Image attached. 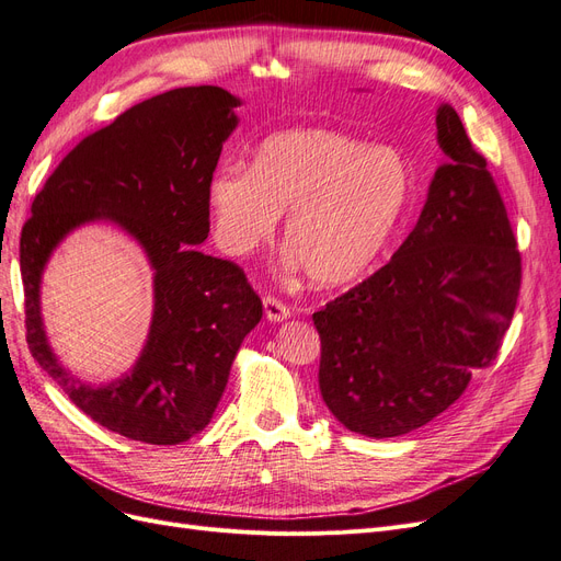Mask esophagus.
Masks as SVG:
<instances>
[{
  "label": "esophagus",
  "mask_w": 561,
  "mask_h": 561,
  "mask_svg": "<svg viewBox=\"0 0 561 561\" xmlns=\"http://www.w3.org/2000/svg\"><path fill=\"white\" fill-rule=\"evenodd\" d=\"M290 313H293L290 307H285L280 299H276V297H266L264 299V316H266V320L283 322V320L290 318Z\"/></svg>",
  "instance_id": "esophagus-1"
}]
</instances>
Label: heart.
<instances>
[{"label": "heart", "instance_id": "obj_1", "mask_svg": "<svg viewBox=\"0 0 561 561\" xmlns=\"http://www.w3.org/2000/svg\"><path fill=\"white\" fill-rule=\"evenodd\" d=\"M410 165L388 147L309 128L266 138L250 168L225 163L206 198L215 241L243 257L276 233L316 285L358 280L377 264L410 203Z\"/></svg>", "mask_w": 561, "mask_h": 561}]
</instances>
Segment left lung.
<instances>
[{
	"instance_id": "obj_1",
	"label": "left lung",
	"mask_w": 561,
	"mask_h": 561,
	"mask_svg": "<svg viewBox=\"0 0 561 561\" xmlns=\"http://www.w3.org/2000/svg\"><path fill=\"white\" fill-rule=\"evenodd\" d=\"M445 163L386 266L313 313L320 396L353 433L426 426L496 358L511 328L522 257L486 159L451 105L437 107Z\"/></svg>"
}]
</instances>
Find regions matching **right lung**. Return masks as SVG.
<instances>
[{"label":"right lung","mask_w":561,"mask_h":561,"mask_svg":"<svg viewBox=\"0 0 561 561\" xmlns=\"http://www.w3.org/2000/svg\"><path fill=\"white\" fill-rule=\"evenodd\" d=\"M241 100L186 87L145 100L83 138L32 201L21 233L25 328L32 358L100 426L147 445H180L208 426L262 299L243 268L203 254L206 186L239 126ZM91 221L124 228L156 271V311L141 358L122 380L83 385L49 351L38 290L49 254Z\"/></svg>","instance_id":"obj_1"}]
</instances>
